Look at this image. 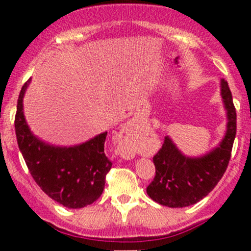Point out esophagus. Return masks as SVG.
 I'll return each mask as SVG.
<instances>
[{
	"instance_id": "esophagus-1",
	"label": "esophagus",
	"mask_w": 251,
	"mask_h": 251,
	"mask_svg": "<svg viewBox=\"0 0 251 251\" xmlns=\"http://www.w3.org/2000/svg\"><path fill=\"white\" fill-rule=\"evenodd\" d=\"M126 133H127V132H126ZM123 154H124V155H127V154H130V151H123Z\"/></svg>"
}]
</instances>
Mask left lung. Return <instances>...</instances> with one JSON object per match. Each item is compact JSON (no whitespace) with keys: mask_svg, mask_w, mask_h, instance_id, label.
Masks as SVG:
<instances>
[{"mask_svg":"<svg viewBox=\"0 0 251 251\" xmlns=\"http://www.w3.org/2000/svg\"><path fill=\"white\" fill-rule=\"evenodd\" d=\"M221 93L227 109V132L220 146L201 158H186L169 137L153 156L155 176L147 193L156 203L184 207L198 203L215 188L228 166L237 132V113L228 83L222 78Z\"/></svg>","mask_w":251,"mask_h":251,"instance_id":"obj_1","label":"left lung"}]
</instances>
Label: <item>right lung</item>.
I'll use <instances>...</instances> for the list:
<instances>
[{
	"instance_id": "add662e5",
	"label": "right lung",
	"mask_w": 251,
	"mask_h": 251,
	"mask_svg": "<svg viewBox=\"0 0 251 251\" xmlns=\"http://www.w3.org/2000/svg\"><path fill=\"white\" fill-rule=\"evenodd\" d=\"M23 85L17 104L14 127L18 147L37 186L53 201L70 209H80L103 193L105 176L113 163L104 153L107 132L70 148L48 146L30 132L23 114Z\"/></svg>"
}]
</instances>
